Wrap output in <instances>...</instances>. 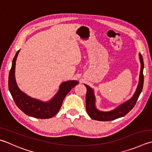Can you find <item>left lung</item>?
<instances>
[{
	"label": "left lung",
	"mask_w": 152,
	"mask_h": 152,
	"mask_svg": "<svg viewBox=\"0 0 152 152\" xmlns=\"http://www.w3.org/2000/svg\"><path fill=\"white\" fill-rule=\"evenodd\" d=\"M139 59L141 64L140 72L139 76V82L137 88L132 97L125 102L121 104L117 107L109 111H102L97 109L96 106V97L94 95V90L90 86L84 84L87 89L86 96V109L88 115L94 120L99 121H109L123 117L131 110L137 102L140 95L144 85V61L142 56L139 53Z\"/></svg>",
	"instance_id": "left-lung-1"
}]
</instances>
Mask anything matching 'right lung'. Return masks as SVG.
<instances>
[{"mask_svg": "<svg viewBox=\"0 0 152 152\" xmlns=\"http://www.w3.org/2000/svg\"><path fill=\"white\" fill-rule=\"evenodd\" d=\"M18 50L13 58L8 76V88L15 103L21 111L30 117L37 118H49L58 113L62 102L71 89L78 84L77 80H68L62 82L55 96L47 102H43L29 96L18 88L15 78V66Z\"/></svg>", "mask_w": 152, "mask_h": 152, "instance_id": "1", "label": "right lung"}]
</instances>
